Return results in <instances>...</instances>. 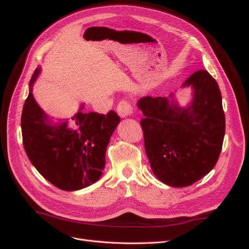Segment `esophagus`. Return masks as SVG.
Returning a JSON list of instances; mask_svg holds the SVG:
<instances>
[{"label": "esophagus", "mask_w": 249, "mask_h": 249, "mask_svg": "<svg viewBox=\"0 0 249 249\" xmlns=\"http://www.w3.org/2000/svg\"><path fill=\"white\" fill-rule=\"evenodd\" d=\"M116 110H117L118 115H119L120 117H123V118L132 115L133 112H134L133 106L131 105V103H130L129 101H126V100L120 101V102L118 103V105H117Z\"/></svg>", "instance_id": "34e87169"}]
</instances>
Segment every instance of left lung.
Listing matches in <instances>:
<instances>
[{
	"mask_svg": "<svg viewBox=\"0 0 249 249\" xmlns=\"http://www.w3.org/2000/svg\"><path fill=\"white\" fill-rule=\"evenodd\" d=\"M193 100L188 108L162 96H143L138 108L145 153L154 175L171 187L190 186L214 168L221 153L225 116L219 86L207 71L186 80ZM173 94H170L172 97Z\"/></svg>",
	"mask_w": 249,
	"mask_h": 249,
	"instance_id": "left-lung-1",
	"label": "left lung"
}]
</instances>
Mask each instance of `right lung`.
I'll return each instance as SVG.
<instances>
[{
    "mask_svg": "<svg viewBox=\"0 0 249 249\" xmlns=\"http://www.w3.org/2000/svg\"><path fill=\"white\" fill-rule=\"evenodd\" d=\"M40 69L30 81V92L21 114L22 143L33 166L51 184L64 191H76L95 183L106 164V150L120 122L114 111L108 114L84 113V105L71 119L52 124L36 103L32 85Z\"/></svg>",
    "mask_w": 249,
    "mask_h": 249,
    "instance_id": "right-lung-1",
    "label": "right lung"
}]
</instances>
